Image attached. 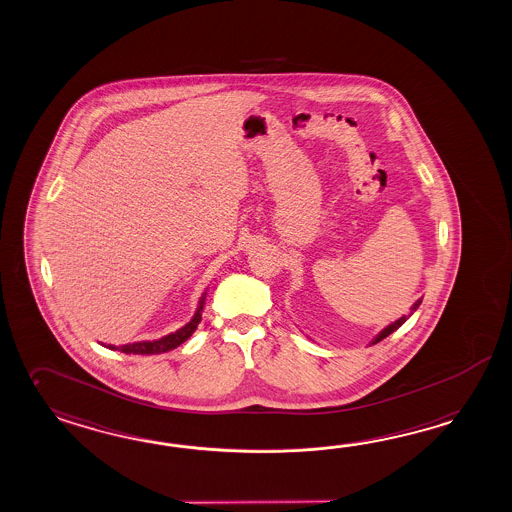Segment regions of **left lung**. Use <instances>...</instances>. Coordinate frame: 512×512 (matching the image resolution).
Instances as JSON below:
<instances>
[{
	"instance_id": "obj_1",
	"label": "left lung",
	"mask_w": 512,
	"mask_h": 512,
	"mask_svg": "<svg viewBox=\"0 0 512 512\" xmlns=\"http://www.w3.org/2000/svg\"><path fill=\"white\" fill-rule=\"evenodd\" d=\"M419 305H421V299H419V301H417V303H415V305H413V308H411V314H413V312H415V310H417V308H419ZM411 314H409V316H411ZM409 316H402V318L397 319V321H395V323H391V325H387L386 329L382 330V332H380V334H378V336H376L375 340L371 341V343H373V345H375V343H378V341H382V340H384V338H387V336H389V334H391V332H395V330H397L398 327H402V325H404V323H406V319H408Z\"/></svg>"
}]
</instances>
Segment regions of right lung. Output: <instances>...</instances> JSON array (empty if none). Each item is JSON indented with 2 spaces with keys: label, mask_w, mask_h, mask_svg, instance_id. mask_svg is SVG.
Listing matches in <instances>:
<instances>
[{
  "label": "right lung",
  "mask_w": 512,
  "mask_h": 512,
  "mask_svg": "<svg viewBox=\"0 0 512 512\" xmlns=\"http://www.w3.org/2000/svg\"><path fill=\"white\" fill-rule=\"evenodd\" d=\"M205 303V294L200 299V305L196 308V314H194L193 319L182 327V329L176 330V332H172L169 336H163V338H159V340L154 341H136V343H126V345H121V347H115V345H108V349H112V351H121V353L125 354H161L167 353V351H172V349H176L178 345H182L183 341L189 340V336L193 334L196 327H198V323L202 321V310H204ZM106 347V345H104Z\"/></svg>",
  "instance_id": "1"
}]
</instances>
